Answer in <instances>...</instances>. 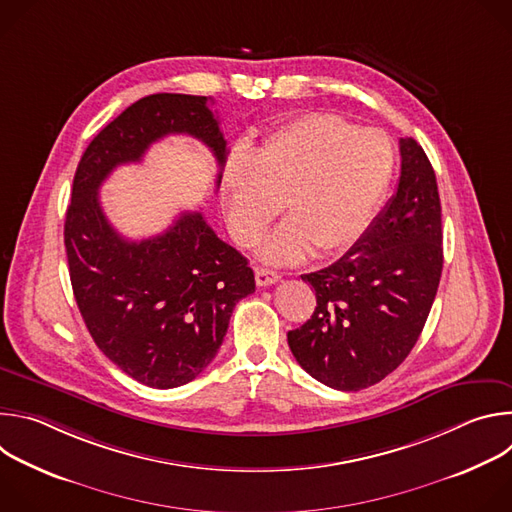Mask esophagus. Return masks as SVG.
I'll list each match as a JSON object with an SVG mask.
<instances>
[{
    "label": "esophagus",
    "instance_id": "obj_1",
    "mask_svg": "<svg viewBox=\"0 0 512 512\" xmlns=\"http://www.w3.org/2000/svg\"><path fill=\"white\" fill-rule=\"evenodd\" d=\"M255 281L257 285L265 287V285H273L279 281V273L273 269H265V267H257L255 269Z\"/></svg>",
    "mask_w": 512,
    "mask_h": 512
}]
</instances>
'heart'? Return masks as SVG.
Here are the masks:
<instances>
[{
    "label": "heart",
    "instance_id": "1",
    "mask_svg": "<svg viewBox=\"0 0 512 512\" xmlns=\"http://www.w3.org/2000/svg\"><path fill=\"white\" fill-rule=\"evenodd\" d=\"M395 168L391 139L330 113H308L275 129L225 172V214L233 239L251 247L277 214L289 223L261 247L271 263H294L314 249L332 257L369 231Z\"/></svg>",
    "mask_w": 512,
    "mask_h": 512
}]
</instances>
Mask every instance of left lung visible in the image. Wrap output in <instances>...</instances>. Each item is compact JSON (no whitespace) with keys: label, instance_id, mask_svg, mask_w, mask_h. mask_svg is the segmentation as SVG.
<instances>
[{"label":"left lung","instance_id":"1","mask_svg":"<svg viewBox=\"0 0 512 512\" xmlns=\"http://www.w3.org/2000/svg\"><path fill=\"white\" fill-rule=\"evenodd\" d=\"M397 192L336 263L302 275L316 289L312 318L287 332L300 367L338 391L393 373L415 346L444 267L442 204L421 145L403 137Z\"/></svg>","mask_w":512,"mask_h":512}]
</instances>
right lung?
<instances>
[{
    "mask_svg": "<svg viewBox=\"0 0 512 512\" xmlns=\"http://www.w3.org/2000/svg\"><path fill=\"white\" fill-rule=\"evenodd\" d=\"M206 101L158 93L127 107L89 143L66 208L64 247L81 316L99 350L154 389L182 387L208 367L233 308L255 291V275L202 212H182L158 237H121L101 208L99 188L117 166L139 162L172 133L200 139L223 170L227 139Z\"/></svg>",
    "mask_w": 512,
    "mask_h": 512,
    "instance_id": "obj_1",
    "label": "right lung"
}]
</instances>
